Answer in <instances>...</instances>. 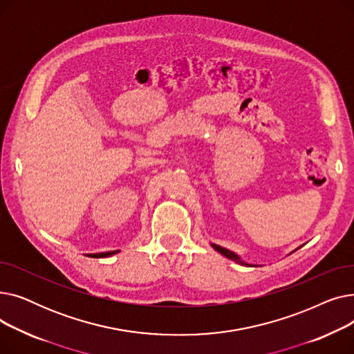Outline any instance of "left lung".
<instances>
[{
	"mask_svg": "<svg viewBox=\"0 0 354 354\" xmlns=\"http://www.w3.org/2000/svg\"><path fill=\"white\" fill-rule=\"evenodd\" d=\"M212 247L218 251V252H221L222 255H225L227 258H230V259H234V261H236V263H241L243 266H248V264H245V263H243L239 259V257L235 254V252H232V251H230V250H227V248H222V247H219V245H215V244H212Z\"/></svg>",
	"mask_w": 354,
	"mask_h": 354,
	"instance_id": "left-lung-1",
	"label": "left lung"
}]
</instances>
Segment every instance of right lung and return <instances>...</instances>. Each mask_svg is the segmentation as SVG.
I'll return each mask as SVG.
<instances>
[{"label": "right lung", "mask_w": 354, "mask_h": 354, "mask_svg": "<svg viewBox=\"0 0 354 354\" xmlns=\"http://www.w3.org/2000/svg\"><path fill=\"white\" fill-rule=\"evenodd\" d=\"M118 251H109V252H99V254H88V257H91V258H104V257H110V255H113V254H116Z\"/></svg>", "instance_id": "obj_1"}]
</instances>
